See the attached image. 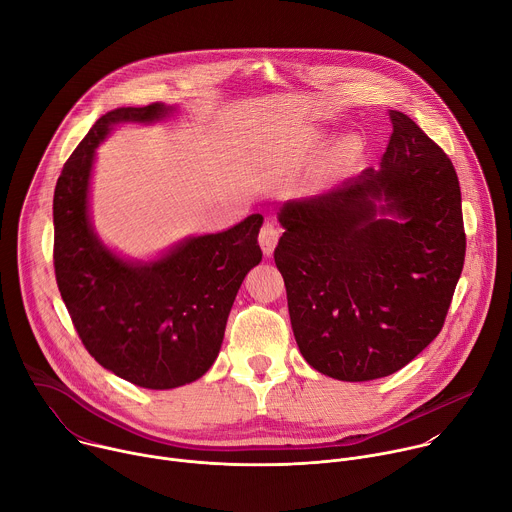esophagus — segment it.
Here are the masks:
<instances>
[{
    "label": "esophagus",
    "mask_w": 512,
    "mask_h": 512,
    "mask_svg": "<svg viewBox=\"0 0 512 512\" xmlns=\"http://www.w3.org/2000/svg\"><path fill=\"white\" fill-rule=\"evenodd\" d=\"M279 233L281 229L273 223V221H267L261 231H259V243H261V249L265 255H271L275 245H277V239H279Z\"/></svg>",
    "instance_id": "1"
}]
</instances>
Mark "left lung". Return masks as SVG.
<instances>
[{
	"label": "left lung",
	"mask_w": 512,
	"mask_h": 512,
	"mask_svg": "<svg viewBox=\"0 0 512 512\" xmlns=\"http://www.w3.org/2000/svg\"><path fill=\"white\" fill-rule=\"evenodd\" d=\"M389 119L381 170L279 212L273 257L291 328L302 356L338 381L389 377L411 362L442 332L464 267L452 160L405 113Z\"/></svg>",
	"instance_id": "8db88e82"
}]
</instances>
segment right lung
Listing matches in <instances>:
<instances>
[{
    "mask_svg": "<svg viewBox=\"0 0 512 512\" xmlns=\"http://www.w3.org/2000/svg\"><path fill=\"white\" fill-rule=\"evenodd\" d=\"M168 111L152 103L103 115L66 160L52 206L54 273L70 320L101 367L143 389H174L212 367L237 291L263 257L261 214L145 265L121 261L97 241L87 216L95 148L109 125Z\"/></svg>",
    "mask_w": 512,
    "mask_h": 512,
    "instance_id": "right-lung-1",
    "label": "right lung"
}]
</instances>
